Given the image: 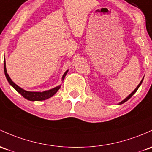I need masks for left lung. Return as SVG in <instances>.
<instances>
[{"mask_svg": "<svg viewBox=\"0 0 152 152\" xmlns=\"http://www.w3.org/2000/svg\"><path fill=\"white\" fill-rule=\"evenodd\" d=\"M143 79H142V80H141V82H140V83H139V84H138V86H137V87H136V88H135V89L134 90V91H133V92H132V93H131V94H130V95H128V96H127V97H126V98H125V99H123V100H122V102H120V103H119V104H123V103L126 102H127V101H128V100H129V99H130V98H131V97H132V96H133V94H135V92H136V91H137V90H138V88H139V87H140V86H141V83H142V82H143Z\"/></svg>", "mask_w": 152, "mask_h": 152, "instance_id": "obj_1", "label": "left lung"}]
</instances>
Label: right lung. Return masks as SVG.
Segmentation results:
<instances>
[{"label":"right lung","mask_w":152,"mask_h":152,"mask_svg":"<svg viewBox=\"0 0 152 152\" xmlns=\"http://www.w3.org/2000/svg\"><path fill=\"white\" fill-rule=\"evenodd\" d=\"M4 72H5V75H6V79H7L8 82L9 83V84L14 88L16 91H17L19 94H20L24 99H27L29 101H32V102H35V101H43L45 100V99H48L49 98L52 97L57 92V91L59 90L60 88H61V85L60 86H56V87L53 88L48 90V91H43V92H35V91H27L26 90L22 89V88H20L19 86H18L17 85H16L15 83L13 82L11 80V79L9 77V75L7 73V70H6V61L4 60ZM68 71L69 70H66V72H64V74L62 76V79L61 80H64V79L65 76L67 74Z\"/></svg>","instance_id":"add662e5"}]
</instances>
